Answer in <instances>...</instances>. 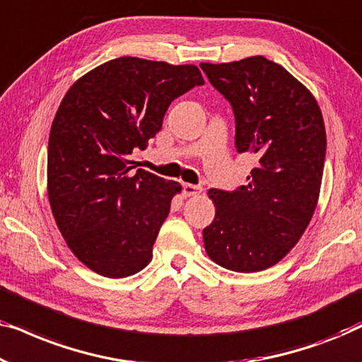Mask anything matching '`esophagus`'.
Wrapping results in <instances>:
<instances>
[{
	"label": "esophagus",
	"instance_id": "obj_1",
	"mask_svg": "<svg viewBox=\"0 0 362 362\" xmlns=\"http://www.w3.org/2000/svg\"><path fill=\"white\" fill-rule=\"evenodd\" d=\"M199 192H201V186L189 185V182H185V185H182V194H185L186 197L196 196V194H199Z\"/></svg>",
	"mask_w": 362,
	"mask_h": 362
}]
</instances>
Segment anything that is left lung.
<instances>
[{"label":"left lung","instance_id":"left-lung-1","mask_svg":"<svg viewBox=\"0 0 362 362\" xmlns=\"http://www.w3.org/2000/svg\"><path fill=\"white\" fill-rule=\"evenodd\" d=\"M201 69L230 103L237 151L259 160L245 186L209 191L216 217L202 230L206 252L224 269L265 270L288 254L315 212L326 155L323 117L308 88L264 56Z\"/></svg>","mask_w":362,"mask_h":362}]
</instances>
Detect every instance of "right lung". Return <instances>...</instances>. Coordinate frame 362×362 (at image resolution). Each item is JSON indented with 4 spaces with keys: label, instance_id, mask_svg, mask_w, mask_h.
<instances>
[{
    "label": "right lung",
    "instance_id": "right-lung-1",
    "mask_svg": "<svg viewBox=\"0 0 362 362\" xmlns=\"http://www.w3.org/2000/svg\"><path fill=\"white\" fill-rule=\"evenodd\" d=\"M204 86L196 66L118 57L78 78L64 95L47 148V194L74 255L123 279L145 269L181 186L135 170L175 98Z\"/></svg>",
    "mask_w": 362,
    "mask_h": 362
}]
</instances>
